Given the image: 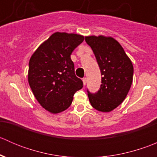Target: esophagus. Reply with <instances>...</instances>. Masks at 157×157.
Listing matches in <instances>:
<instances>
[{
  "label": "esophagus",
  "instance_id": "obj_1",
  "mask_svg": "<svg viewBox=\"0 0 157 157\" xmlns=\"http://www.w3.org/2000/svg\"><path fill=\"white\" fill-rule=\"evenodd\" d=\"M83 85H86V78L85 77V78H83Z\"/></svg>",
  "mask_w": 157,
  "mask_h": 157
}]
</instances>
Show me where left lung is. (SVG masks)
Segmentation results:
<instances>
[{
	"label": "left lung",
	"mask_w": 157,
	"mask_h": 157,
	"mask_svg": "<svg viewBox=\"0 0 157 157\" xmlns=\"http://www.w3.org/2000/svg\"><path fill=\"white\" fill-rule=\"evenodd\" d=\"M100 68L102 84L99 91L88 97L92 106L102 112H109L122 103L133 81L134 67L119 42L111 36L85 37Z\"/></svg>",
	"instance_id": "obj_1"
}]
</instances>
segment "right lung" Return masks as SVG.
<instances>
[{
	"label": "right lung",
	"instance_id": "obj_1",
	"mask_svg": "<svg viewBox=\"0 0 157 157\" xmlns=\"http://www.w3.org/2000/svg\"><path fill=\"white\" fill-rule=\"evenodd\" d=\"M83 40L81 35L56 32L30 58L29 86L39 103L51 113L68 109L74 93L83 87V81L75 75L71 55Z\"/></svg>",
	"mask_w": 157,
	"mask_h": 157
}]
</instances>
